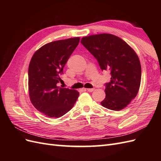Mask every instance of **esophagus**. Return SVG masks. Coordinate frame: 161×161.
Instances as JSON below:
<instances>
[{"mask_svg":"<svg viewBox=\"0 0 161 161\" xmlns=\"http://www.w3.org/2000/svg\"><path fill=\"white\" fill-rule=\"evenodd\" d=\"M86 90L88 92H93L94 91V88H86Z\"/></svg>","mask_w":161,"mask_h":161,"instance_id":"esophagus-1","label":"esophagus"}]
</instances>
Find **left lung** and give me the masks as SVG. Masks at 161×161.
I'll return each mask as SVG.
<instances>
[{
	"label": "left lung",
	"mask_w": 161,
	"mask_h": 161,
	"mask_svg": "<svg viewBox=\"0 0 161 161\" xmlns=\"http://www.w3.org/2000/svg\"><path fill=\"white\" fill-rule=\"evenodd\" d=\"M81 43L96 58L102 70L111 71L102 107L113 111L125 108L141 86V66L137 54L125 41L111 34L84 36Z\"/></svg>",
	"instance_id": "left-lung-1"
}]
</instances>
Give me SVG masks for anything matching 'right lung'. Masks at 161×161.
I'll return each instance as SVG.
<instances>
[{"instance_id":"1","label":"right lung","mask_w":161,"mask_h":161,"mask_svg":"<svg viewBox=\"0 0 161 161\" xmlns=\"http://www.w3.org/2000/svg\"><path fill=\"white\" fill-rule=\"evenodd\" d=\"M80 37L46 43L34 53L28 68L30 101L37 110L49 118H60L73 107L79 97L74 89L61 88L63 69L80 42Z\"/></svg>"}]
</instances>
